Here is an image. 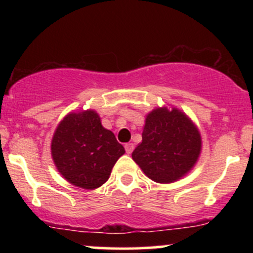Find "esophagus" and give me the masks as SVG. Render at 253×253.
Segmentation results:
<instances>
[{
	"instance_id": "obj_1",
	"label": "esophagus",
	"mask_w": 253,
	"mask_h": 253,
	"mask_svg": "<svg viewBox=\"0 0 253 253\" xmlns=\"http://www.w3.org/2000/svg\"><path fill=\"white\" fill-rule=\"evenodd\" d=\"M133 149H134V145H133L132 143H128L125 145V150H126V153H128V155H130V153L133 152Z\"/></svg>"
}]
</instances>
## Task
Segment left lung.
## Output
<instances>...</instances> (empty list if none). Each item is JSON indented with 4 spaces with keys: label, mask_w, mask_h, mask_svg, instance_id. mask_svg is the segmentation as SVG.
<instances>
[{
    "label": "left lung",
    "mask_w": 253,
    "mask_h": 253,
    "mask_svg": "<svg viewBox=\"0 0 253 253\" xmlns=\"http://www.w3.org/2000/svg\"><path fill=\"white\" fill-rule=\"evenodd\" d=\"M201 135L178 109L157 108L146 117L143 141L132 158L152 181L171 183L189 171L199 158Z\"/></svg>",
    "instance_id": "obj_1"
}]
</instances>
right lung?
Returning a JSON list of instances; mask_svg holds the SVG:
<instances>
[{
  "label": "right lung",
  "instance_id": "1",
  "mask_svg": "<svg viewBox=\"0 0 253 253\" xmlns=\"http://www.w3.org/2000/svg\"><path fill=\"white\" fill-rule=\"evenodd\" d=\"M51 151L64 178L83 189L102 185L125 153L114 133L104 128L94 110L66 115L54 132Z\"/></svg>",
  "mask_w": 253,
  "mask_h": 253
}]
</instances>
